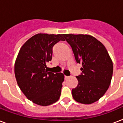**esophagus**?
Masks as SVG:
<instances>
[{
  "label": "esophagus",
  "mask_w": 123,
  "mask_h": 123,
  "mask_svg": "<svg viewBox=\"0 0 123 123\" xmlns=\"http://www.w3.org/2000/svg\"><path fill=\"white\" fill-rule=\"evenodd\" d=\"M68 78H69V77H68V76H66V75H64V79H65V80L68 79Z\"/></svg>",
  "instance_id": "1"
}]
</instances>
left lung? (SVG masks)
<instances>
[{
  "mask_svg": "<svg viewBox=\"0 0 123 123\" xmlns=\"http://www.w3.org/2000/svg\"><path fill=\"white\" fill-rule=\"evenodd\" d=\"M71 46L82 73L77 76L78 85L71 91L79 103L91 104L103 96L111 84L113 63L105 46L87 34H63Z\"/></svg>",
  "mask_w": 123,
  "mask_h": 123,
  "instance_id": "left-lung-1",
  "label": "left lung"
}]
</instances>
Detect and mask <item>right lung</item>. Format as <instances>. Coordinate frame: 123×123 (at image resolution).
Returning a JSON list of instances; mask_svg holds the SVG:
<instances>
[{"label": "right lung", "instance_id": "obj_1", "mask_svg": "<svg viewBox=\"0 0 123 123\" xmlns=\"http://www.w3.org/2000/svg\"><path fill=\"white\" fill-rule=\"evenodd\" d=\"M62 34H37L20 48L14 64L19 87L27 99L41 106H48L59 99L64 76L48 71L46 64L52 60V48Z\"/></svg>", "mask_w": 123, "mask_h": 123}]
</instances>
